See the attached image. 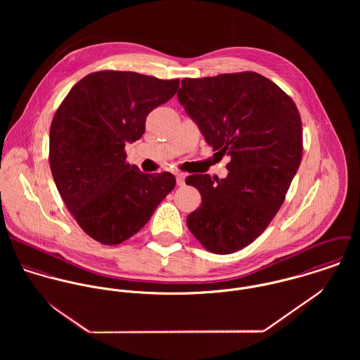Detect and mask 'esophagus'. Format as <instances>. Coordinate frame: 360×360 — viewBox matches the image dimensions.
<instances>
[{
  "label": "esophagus",
  "instance_id": "esophagus-1",
  "mask_svg": "<svg viewBox=\"0 0 360 360\" xmlns=\"http://www.w3.org/2000/svg\"><path fill=\"white\" fill-rule=\"evenodd\" d=\"M176 183H177V186H184L186 184V174H183V173H176Z\"/></svg>",
  "mask_w": 360,
  "mask_h": 360
}]
</instances>
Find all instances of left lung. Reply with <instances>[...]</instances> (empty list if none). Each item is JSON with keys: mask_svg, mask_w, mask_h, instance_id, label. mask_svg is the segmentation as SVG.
<instances>
[{"mask_svg": "<svg viewBox=\"0 0 360 360\" xmlns=\"http://www.w3.org/2000/svg\"><path fill=\"white\" fill-rule=\"evenodd\" d=\"M177 98L213 151L231 158L226 179H186L202 197L187 226L207 251L237 252L264 231L284 202L302 158L300 112L255 72L184 79Z\"/></svg>", "mask_w": 360, "mask_h": 360, "instance_id": "obj_1", "label": "left lung"}]
</instances>
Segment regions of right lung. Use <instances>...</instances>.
Here are the masks:
<instances>
[{
    "instance_id": "add662e5",
    "label": "right lung",
    "mask_w": 360,
    "mask_h": 360,
    "mask_svg": "<svg viewBox=\"0 0 360 360\" xmlns=\"http://www.w3.org/2000/svg\"><path fill=\"white\" fill-rule=\"evenodd\" d=\"M177 89L179 79L103 70L75 84L55 112L52 177L69 212L96 241L116 245L134 236L174 188L172 173L147 174L126 163L124 146L141 139L148 113Z\"/></svg>"
}]
</instances>
